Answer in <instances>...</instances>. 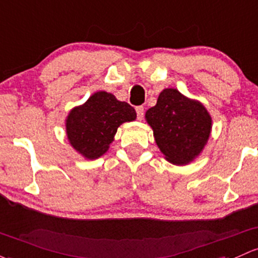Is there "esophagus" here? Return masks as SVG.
<instances>
[{
	"instance_id": "34e87169",
	"label": "esophagus",
	"mask_w": 258,
	"mask_h": 258,
	"mask_svg": "<svg viewBox=\"0 0 258 258\" xmlns=\"http://www.w3.org/2000/svg\"><path fill=\"white\" fill-rule=\"evenodd\" d=\"M136 113H137V118L138 120H142L143 116H145V108H143V106H137L136 107Z\"/></svg>"
}]
</instances>
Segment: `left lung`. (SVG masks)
Segmentation results:
<instances>
[{
	"label": "left lung",
	"instance_id": "1",
	"mask_svg": "<svg viewBox=\"0 0 258 258\" xmlns=\"http://www.w3.org/2000/svg\"><path fill=\"white\" fill-rule=\"evenodd\" d=\"M146 121L165 159L175 165L190 163L202 153L213 122L202 102L188 99L177 89L159 94L156 106L146 112Z\"/></svg>",
	"mask_w": 258,
	"mask_h": 258
}]
</instances>
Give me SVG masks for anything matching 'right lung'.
<instances>
[{"mask_svg": "<svg viewBox=\"0 0 258 258\" xmlns=\"http://www.w3.org/2000/svg\"><path fill=\"white\" fill-rule=\"evenodd\" d=\"M136 117L131 105L106 91H97L69 112L65 121L68 140L86 159H96L110 148L120 124Z\"/></svg>", "mask_w": 258, "mask_h": 258, "instance_id": "add662e5", "label": "right lung"}]
</instances>
